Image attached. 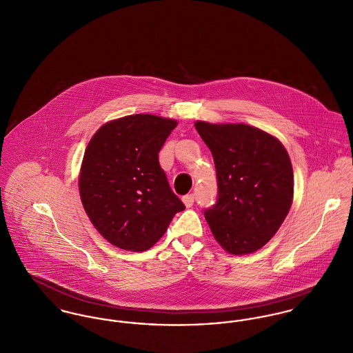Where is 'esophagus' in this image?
I'll return each mask as SVG.
<instances>
[{"label":"esophagus","mask_w":353,"mask_h":353,"mask_svg":"<svg viewBox=\"0 0 353 353\" xmlns=\"http://www.w3.org/2000/svg\"><path fill=\"white\" fill-rule=\"evenodd\" d=\"M183 203L185 204V207H187V208H190V207L193 205V203H194V196H193V194H187V196H184V197H183Z\"/></svg>","instance_id":"esophagus-1"}]
</instances>
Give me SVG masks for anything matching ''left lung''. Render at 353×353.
Masks as SVG:
<instances>
[{
	"instance_id": "left-lung-1",
	"label": "left lung",
	"mask_w": 353,
	"mask_h": 353,
	"mask_svg": "<svg viewBox=\"0 0 353 353\" xmlns=\"http://www.w3.org/2000/svg\"><path fill=\"white\" fill-rule=\"evenodd\" d=\"M216 168V204L204 216L227 252L245 255L268 243L288 216L293 166L275 137L245 123L196 121Z\"/></svg>"
}]
</instances>
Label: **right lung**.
I'll return each instance as SVG.
<instances>
[{
	"label": "right lung",
	"mask_w": 353,
	"mask_h": 353,
	"mask_svg": "<svg viewBox=\"0 0 353 353\" xmlns=\"http://www.w3.org/2000/svg\"><path fill=\"white\" fill-rule=\"evenodd\" d=\"M177 121L134 114L110 121L90 139L79 172L83 208L109 243L145 251L184 211L159 163Z\"/></svg>",
	"instance_id": "1"
}]
</instances>
